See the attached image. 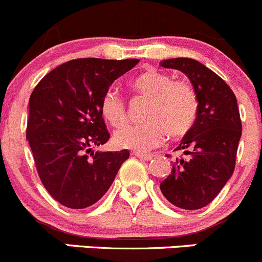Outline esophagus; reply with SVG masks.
Returning a JSON list of instances; mask_svg holds the SVG:
<instances>
[{
	"label": "esophagus",
	"instance_id": "1",
	"mask_svg": "<svg viewBox=\"0 0 262 262\" xmlns=\"http://www.w3.org/2000/svg\"><path fill=\"white\" fill-rule=\"evenodd\" d=\"M131 155L136 156V158L141 159V160H145V161H149V160H151V159H152V155H151V154H142V152H136V151H135V152H131Z\"/></svg>",
	"mask_w": 262,
	"mask_h": 262
}]
</instances>
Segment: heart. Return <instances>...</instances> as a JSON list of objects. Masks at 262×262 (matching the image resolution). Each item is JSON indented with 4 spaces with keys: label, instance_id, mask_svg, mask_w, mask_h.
<instances>
[{
    "label": "heart",
    "instance_id": "b5f03b06",
    "mask_svg": "<svg viewBox=\"0 0 262 262\" xmlns=\"http://www.w3.org/2000/svg\"><path fill=\"white\" fill-rule=\"evenodd\" d=\"M132 88L149 98L144 118L137 125H128L117 131L113 142L118 149L147 151L161 144L164 135L180 137L194 126L199 111V101L189 83L172 80L166 73L147 69L132 80ZM104 120L118 128L127 121V110L123 99L108 90L99 104Z\"/></svg>",
    "mask_w": 262,
    "mask_h": 262
}]
</instances>
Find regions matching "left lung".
Masks as SVG:
<instances>
[{
	"label": "left lung",
	"mask_w": 262,
	"mask_h": 262,
	"mask_svg": "<svg viewBox=\"0 0 262 262\" xmlns=\"http://www.w3.org/2000/svg\"><path fill=\"white\" fill-rule=\"evenodd\" d=\"M159 64L184 73L198 96L195 123L177 147L189 159H177L160 183L171 204L194 211L211 203L233 174L242 134L237 99L227 83L198 60L175 58Z\"/></svg>",
	"instance_id": "obj_1"
}]
</instances>
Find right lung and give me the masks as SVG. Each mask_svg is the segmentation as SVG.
<instances>
[{"mask_svg": "<svg viewBox=\"0 0 262 262\" xmlns=\"http://www.w3.org/2000/svg\"><path fill=\"white\" fill-rule=\"evenodd\" d=\"M139 59L69 60L48 73L29 99L26 139L40 180L63 206L83 209L110 189L130 152L92 151L108 141L99 104L110 85Z\"/></svg>", "mask_w": 262, "mask_h": 262, "instance_id": "obj_1", "label": "right lung"}]
</instances>
